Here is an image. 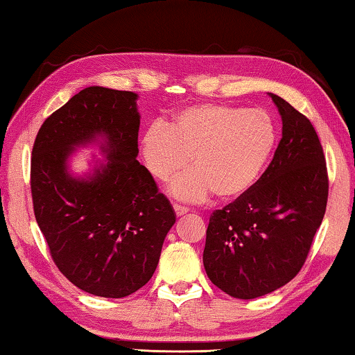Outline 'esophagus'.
I'll list each match as a JSON object with an SVG mask.
<instances>
[{"mask_svg":"<svg viewBox=\"0 0 355 355\" xmlns=\"http://www.w3.org/2000/svg\"><path fill=\"white\" fill-rule=\"evenodd\" d=\"M173 210H175V213H177V216H184L187 215V213L189 211L187 207H182V205H173Z\"/></svg>","mask_w":355,"mask_h":355,"instance_id":"1","label":"esophagus"}]
</instances>
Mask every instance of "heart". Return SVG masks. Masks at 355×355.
Instances as JSON below:
<instances>
[{
    "label": "heart",
    "mask_w": 355,
    "mask_h": 355,
    "mask_svg": "<svg viewBox=\"0 0 355 355\" xmlns=\"http://www.w3.org/2000/svg\"><path fill=\"white\" fill-rule=\"evenodd\" d=\"M277 139V125L266 110L204 103L180 110L171 126L150 125L140 137V153L161 182L184 171L191 159L194 171L168 187L173 198L199 202L215 193L218 199L234 200L261 178Z\"/></svg>",
    "instance_id": "obj_1"
}]
</instances>
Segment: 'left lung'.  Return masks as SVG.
<instances>
[{
  "label": "left lung",
  "instance_id": "obj_1",
  "mask_svg": "<svg viewBox=\"0 0 355 355\" xmlns=\"http://www.w3.org/2000/svg\"><path fill=\"white\" fill-rule=\"evenodd\" d=\"M283 121L273 161L248 193L210 216L207 277L235 299L279 289L300 272L322 223L329 180L322 145L311 121L268 93Z\"/></svg>",
  "mask_w": 355,
  "mask_h": 355
}]
</instances>
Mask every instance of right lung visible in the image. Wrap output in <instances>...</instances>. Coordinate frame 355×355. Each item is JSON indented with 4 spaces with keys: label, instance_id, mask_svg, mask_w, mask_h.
Masks as SVG:
<instances>
[{
    "label": "right lung",
    "instance_id": "add662e5",
    "mask_svg": "<svg viewBox=\"0 0 355 355\" xmlns=\"http://www.w3.org/2000/svg\"><path fill=\"white\" fill-rule=\"evenodd\" d=\"M139 94L88 87L39 129L31 194L39 229L60 272L88 294L121 299L153 277L175 211L139 155ZM105 157L74 174L75 150Z\"/></svg>",
    "mask_w": 355,
    "mask_h": 355
}]
</instances>
